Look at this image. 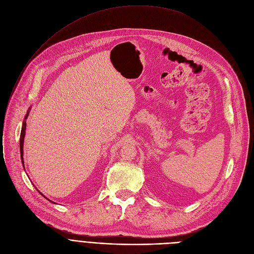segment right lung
Here are the masks:
<instances>
[{
	"label": "right lung",
	"instance_id": "1",
	"mask_svg": "<svg viewBox=\"0 0 254 254\" xmlns=\"http://www.w3.org/2000/svg\"><path fill=\"white\" fill-rule=\"evenodd\" d=\"M28 115H29V110L27 111V114H26V116H25V118H24V121H23V124H22V129H21V134H20V154H21V162H22V164H23V167H24V161H23V142H24V137H25V130H26V119H27V117H28ZM41 193V192H40ZM42 194V193H41ZM43 195V194H42ZM43 196L45 197V198H47L45 195H43ZM48 199V198H47ZM48 200H50V199H48ZM51 202H53L52 200H50Z\"/></svg>",
	"mask_w": 254,
	"mask_h": 254
}]
</instances>
